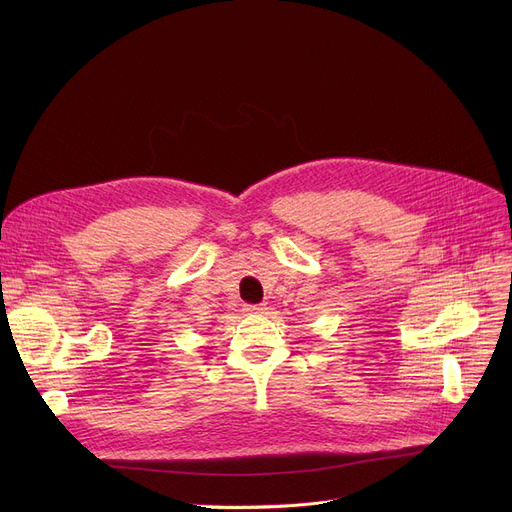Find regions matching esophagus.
I'll return each mask as SVG.
<instances>
[{
	"label": "esophagus",
	"mask_w": 512,
	"mask_h": 512,
	"mask_svg": "<svg viewBox=\"0 0 512 512\" xmlns=\"http://www.w3.org/2000/svg\"><path fill=\"white\" fill-rule=\"evenodd\" d=\"M243 310H246L248 314H260L264 308H262L260 304H256V306H246V308H243Z\"/></svg>",
	"instance_id": "obj_1"
}]
</instances>
